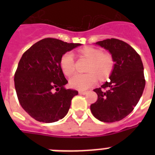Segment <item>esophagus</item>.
<instances>
[{
    "label": "esophagus",
    "mask_w": 155,
    "mask_h": 155,
    "mask_svg": "<svg viewBox=\"0 0 155 155\" xmlns=\"http://www.w3.org/2000/svg\"><path fill=\"white\" fill-rule=\"evenodd\" d=\"M79 94L85 95V94H87V92H85V91H79Z\"/></svg>",
    "instance_id": "1"
}]
</instances>
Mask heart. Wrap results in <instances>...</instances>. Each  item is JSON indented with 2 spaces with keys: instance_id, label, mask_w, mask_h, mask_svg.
<instances>
[{
  "instance_id": "b5f03b06",
  "label": "heart",
  "mask_w": 155,
  "mask_h": 155,
  "mask_svg": "<svg viewBox=\"0 0 155 155\" xmlns=\"http://www.w3.org/2000/svg\"><path fill=\"white\" fill-rule=\"evenodd\" d=\"M81 57L89 60L86 74H76L70 80L71 86L79 90H86L97 84L98 76L104 80L111 75L114 68V59L108 52H102L99 48L85 47L79 51ZM60 67L68 76L73 75L75 71V60L71 52H66L60 58Z\"/></svg>"
}]
</instances>
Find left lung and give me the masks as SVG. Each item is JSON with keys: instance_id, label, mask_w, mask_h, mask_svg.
I'll use <instances>...</instances> for the list:
<instances>
[{"instance_id": "left-lung-1", "label": "left lung", "mask_w": 155, "mask_h": 155, "mask_svg": "<svg viewBox=\"0 0 155 155\" xmlns=\"http://www.w3.org/2000/svg\"><path fill=\"white\" fill-rule=\"evenodd\" d=\"M113 55L115 64L110 80L96 88L97 101L90 106L95 117L115 122L130 114L139 101L146 85L143 64L131 46L117 38L97 42Z\"/></svg>"}]
</instances>
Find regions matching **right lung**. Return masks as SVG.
Here are the masks:
<instances>
[{
    "label": "right lung",
    "instance_id": "add662e5",
    "mask_svg": "<svg viewBox=\"0 0 155 155\" xmlns=\"http://www.w3.org/2000/svg\"><path fill=\"white\" fill-rule=\"evenodd\" d=\"M80 45L47 38L21 56L14 75L16 92L23 109L38 121L54 122L67 115L78 92L64 87L68 80L61 69L60 58Z\"/></svg>",
    "mask_w": 155,
    "mask_h": 155
}]
</instances>
